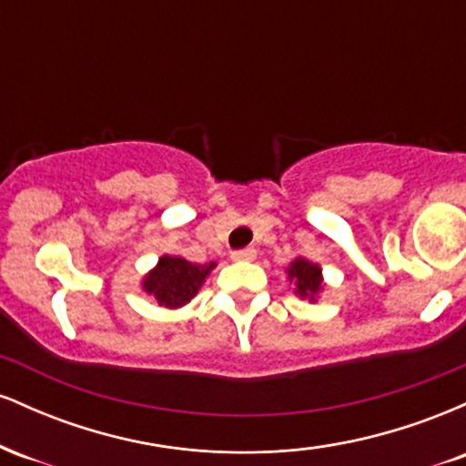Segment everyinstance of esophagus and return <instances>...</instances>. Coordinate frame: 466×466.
<instances>
[{"label":"esophagus","instance_id":"esophagus-1","mask_svg":"<svg viewBox=\"0 0 466 466\" xmlns=\"http://www.w3.org/2000/svg\"><path fill=\"white\" fill-rule=\"evenodd\" d=\"M234 260H254L256 258V249L254 248H245V249H237L232 251Z\"/></svg>","mask_w":466,"mask_h":466}]
</instances>
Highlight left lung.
I'll return each instance as SVG.
<instances>
[{
	"mask_svg": "<svg viewBox=\"0 0 466 466\" xmlns=\"http://www.w3.org/2000/svg\"><path fill=\"white\" fill-rule=\"evenodd\" d=\"M289 276H291L293 285H296V293H300L302 298H313L315 293L322 287V278H319V267L309 263V260L298 258L293 260L291 269H289Z\"/></svg>",
	"mask_w": 466,
	"mask_h": 466,
	"instance_id": "1",
	"label": "left lung"
}]
</instances>
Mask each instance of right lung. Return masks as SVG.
<instances>
[{
  "instance_id": "add662e5",
  "label": "right lung",
  "mask_w": 466,
  "mask_h": 466,
  "mask_svg": "<svg viewBox=\"0 0 466 466\" xmlns=\"http://www.w3.org/2000/svg\"><path fill=\"white\" fill-rule=\"evenodd\" d=\"M215 269V263H190L179 256H164L159 265L144 280V291L153 296L162 307L177 309L195 298L197 289L206 276Z\"/></svg>"
}]
</instances>
